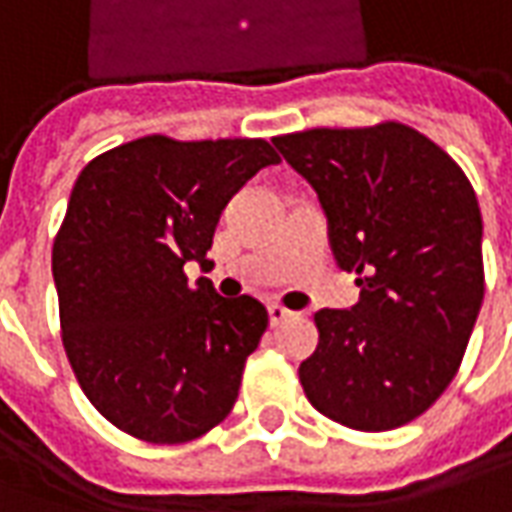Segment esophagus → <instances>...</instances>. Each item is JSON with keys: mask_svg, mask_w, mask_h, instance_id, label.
I'll return each mask as SVG.
<instances>
[{"mask_svg": "<svg viewBox=\"0 0 512 512\" xmlns=\"http://www.w3.org/2000/svg\"><path fill=\"white\" fill-rule=\"evenodd\" d=\"M288 316H291V311H288V308L277 305V302H271V305H269V322H271V325H283Z\"/></svg>", "mask_w": 512, "mask_h": 512, "instance_id": "esophagus-1", "label": "esophagus"}]
</instances>
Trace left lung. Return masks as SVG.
<instances>
[{"label":"left lung","mask_w":512,"mask_h":512,"mask_svg":"<svg viewBox=\"0 0 512 512\" xmlns=\"http://www.w3.org/2000/svg\"><path fill=\"white\" fill-rule=\"evenodd\" d=\"M328 215L339 269L361 288L322 308L300 364L316 412L358 431L423 415L460 370L485 297L482 212L468 176L401 123L311 128L271 139Z\"/></svg>","instance_id":"left-lung-1"}]
</instances>
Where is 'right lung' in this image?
<instances>
[{
  "mask_svg": "<svg viewBox=\"0 0 512 512\" xmlns=\"http://www.w3.org/2000/svg\"><path fill=\"white\" fill-rule=\"evenodd\" d=\"M266 139L142 137L81 170L52 243L61 339L100 415L145 443L207 434L232 412L269 325L255 297L187 283L229 198L266 165Z\"/></svg>",
  "mask_w": 512,
  "mask_h": 512,
  "instance_id": "1",
  "label": "right lung"
}]
</instances>
